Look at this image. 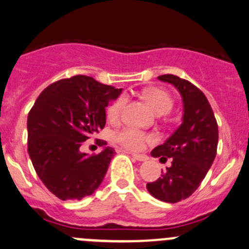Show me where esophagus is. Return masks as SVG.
Returning a JSON list of instances; mask_svg holds the SVG:
<instances>
[{
  "label": "esophagus",
  "mask_w": 249,
  "mask_h": 249,
  "mask_svg": "<svg viewBox=\"0 0 249 249\" xmlns=\"http://www.w3.org/2000/svg\"><path fill=\"white\" fill-rule=\"evenodd\" d=\"M123 151H124V152H127V151H125V149H123ZM131 156L134 157V158L136 159V160H140V161H144V160H147V159H148V157H147L146 154H137V153H131Z\"/></svg>",
  "instance_id": "obj_1"
}]
</instances>
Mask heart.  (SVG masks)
Wrapping results in <instances>:
<instances>
[{
	"label": "heart",
	"mask_w": 249,
	"mask_h": 249,
	"mask_svg": "<svg viewBox=\"0 0 249 249\" xmlns=\"http://www.w3.org/2000/svg\"><path fill=\"white\" fill-rule=\"evenodd\" d=\"M144 100L148 102L152 109L157 114H166L173 109L174 102L170 96L158 88H149L143 91ZM126 96L120 95L117 100L113 101L107 108V117L110 122L119 119L122 110L126 103ZM115 141L119 142L124 148L129 151H140L143 148L144 143L149 140L146 134L132 126H124L115 132Z\"/></svg>",
	"instance_id": "heart-1"
}]
</instances>
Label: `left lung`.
<instances>
[{"label": "left lung", "mask_w": 249, "mask_h": 249, "mask_svg": "<svg viewBox=\"0 0 249 249\" xmlns=\"http://www.w3.org/2000/svg\"><path fill=\"white\" fill-rule=\"evenodd\" d=\"M158 79L178 89L182 97L183 117L175 132L151 152L161 163L170 159L171 165L161 178L147 183V190L159 201L176 203L198 189L213 164L218 148V123L206 95L197 86L173 74Z\"/></svg>", "instance_id": "left-lung-1"}]
</instances>
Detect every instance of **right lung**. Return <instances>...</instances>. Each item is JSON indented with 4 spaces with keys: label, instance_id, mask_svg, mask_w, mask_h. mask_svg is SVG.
Masks as SVG:
<instances>
[{
    "label": "right lung",
    "instance_id": "add662e5",
    "mask_svg": "<svg viewBox=\"0 0 249 249\" xmlns=\"http://www.w3.org/2000/svg\"><path fill=\"white\" fill-rule=\"evenodd\" d=\"M122 89L91 76L74 75L48 85L28 115V152L43 185L62 201L92 195L114 156L107 142L96 139L100 153H81L86 140L106 125V107Z\"/></svg>",
    "mask_w": 249,
    "mask_h": 249
}]
</instances>
